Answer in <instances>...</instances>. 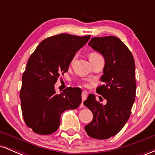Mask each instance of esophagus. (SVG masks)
<instances>
[{
	"label": "esophagus",
	"mask_w": 155,
	"mask_h": 155,
	"mask_svg": "<svg viewBox=\"0 0 155 155\" xmlns=\"http://www.w3.org/2000/svg\"><path fill=\"white\" fill-rule=\"evenodd\" d=\"M87 97V92L86 91H83L82 93H81V100H82V102H84Z\"/></svg>",
	"instance_id": "1"
}]
</instances>
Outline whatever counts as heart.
Masks as SVG:
<instances>
[{
    "label": "heart",
    "instance_id": "heart-1",
    "mask_svg": "<svg viewBox=\"0 0 155 155\" xmlns=\"http://www.w3.org/2000/svg\"><path fill=\"white\" fill-rule=\"evenodd\" d=\"M101 55L98 54V53H96V52H91L90 54V55H89V59H90V60H92V59H95V58H98V57H100ZM75 60H76V56H74V58H72V60H71V64H73L74 63V61H75ZM84 84V86H87V84H85V83H84L83 84Z\"/></svg>",
    "mask_w": 155,
    "mask_h": 155
}]
</instances>
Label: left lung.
<instances>
[{"instance_id": "8db88e82", "label": "left lung", "mask_w": 155, "mask_h": 155, "mask_svg": "<svg viewBox=\"0 0 155 155\" xmlns=\"http://www.w3.org/2000/svg\"><path fill=\"white\" fill-rule=\"evenodd\" d=\"M88 45L104 58L101 78L104 84L96 91L106 104H101L95 95H89L84 105L92 112L93 119L84 129L91 138L107 139L120 132L130 116L136 91L134 58L127 46L115 36L95 37Z\"/></svg>"}]
</instances>
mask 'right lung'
<instances>
[{
    "instance_id": "add662e5",
    "label": "right lung",
    "mask_w": 155,
    "mask_h": 155,
    "mask_svg": "<svg viewBox=\"0 0 155 155\" xmlns=\"http://www.w3.org/2000/svg\"><path fill=\"white\" fill-rule=\"evenodd\" d=\"M90 35L61 33L44 39L28 59L19 93L25 122L35 133L49 135L60 124L63 111L76 109L81 103V90L68 87L58 94L54 84L67 72L76 52Z\"/></svg>"
}]
</instances>
